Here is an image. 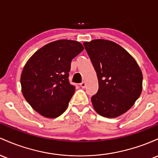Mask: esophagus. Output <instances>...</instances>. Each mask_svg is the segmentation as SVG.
Here are the masks:
<instances>
[{
	"label": "esophagus",
	"instance_id": "obj_1",
	"mask_svg": "<svg viewBox=\"0 0 158 158\" xmlns=\"http://www.w3.org/2000/svg\"><path fill=\"white\" fill-rule=\"evenodd\" d=\"M80 86H81V88H85V87H86V83H85V82L81 83V84H80Z\"/></svg>",
	"mask_w": 158,
	"mask_h": 158
}]
</instances>
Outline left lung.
<instances>
[{"mask_svg":"<svg viewBox=\"0 0 158 158\" xmlns=\"http://www.w3.org/2000/svg\"><path fill=\"white\" fill-rule=\"evenodd\" d=\"M97 74L98 93L92 97L95 110L107 118L126 113L143 89V74L127 51L116 42L94 40L84 42Z\"/></svg>","mask_w":158,"mask_h":158,"instance_id":"obj_1","label":"left lung"}]
</instances>
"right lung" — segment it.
<instances>
[{
	"label": "right lung",
	"instance_id": "obj_1",
	"mask_svg": "<svg viewBox=\"0 0 158 158\" xmlns=\"http://www.w3.org/2000/svg\"><path fill=\"white\" fill-rule=\"evenodd\" d=\"M83 50L77 41L56 40L39 49L24 65L21 75L23 96L44 117H58L68 107L75 91L68 78L71 62Z\"/></svg>",
	"mask_w": 158,
	"mask_h": 158
}]
</instances>
